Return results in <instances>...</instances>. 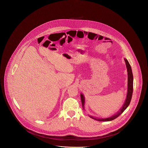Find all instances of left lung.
Listing matches in <instances>:
<instances>
[{"label":"left lung","instance_id":"obj_1","mask_svg":"<svg viewBox=\"0 0 148 148\" xmlns=\"http://www.w3.org/2000/svg\"><path fill=\"white\" fill-rule=\"evenodd\" d=\"M126 67H127V75H128V82H127V96L126 99L125 100V102L122 108L114 115L111 116V117L107 118H95L92 116H89L90 118L97 121H100V122H107V121H112L116 118H118L120 115H121L124 111L129 106L132 97V95H133V73H132V70L130 64H129L128 60L126 59H124ZM81 102H82V108L84 109V105H85V99L84 96L81 93Z\"/></svg>","mask_w":148,"mask_h":148}]
</instances>
